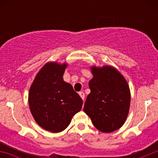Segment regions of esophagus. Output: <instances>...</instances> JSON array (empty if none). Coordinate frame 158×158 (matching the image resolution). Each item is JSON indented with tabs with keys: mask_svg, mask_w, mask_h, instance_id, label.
<instances>
[{
	"mask_svg": "<svg viewBox=\"0 0 158 158\" xmlns=\"http://www.w3.org/2000/svg\"><path fill=\"white\" fill-rule=\"evenodd\" d=\"M79 95H80V96L81 97L82 100H83V101H85V93H84L83 92H80V93H79Z\"/></svg>",
	"mask_w": 158,
	"mask_h": 158,
	"instance_id": "34e87169",
	"label": "esophagus"
}]
</instances>
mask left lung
<instances>
[{"label": "left lung", "instance_id": "8db88e82", "mask_svg": "<svg viewBox=\"0 0 158 158\" xmlns=\"http://www.w3.org/2000/svg\"><path fill=\"white\" fill-rule=\"evenodd\" d=\"M93 77L89 83L90 93L84 111L95 127L104 133L120 128L126 121L131 104V93L124 77L115 68L105 65L91 68Z\"/></svg>", "mask_w": 158, "mask_h": 158}]
</instances>
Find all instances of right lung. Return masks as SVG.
<instances>
[{"instance_id": "right-lung-1", "label": "right lung", "mask_w": 158, "mask_h": 158, "mask_svg": "<svg viewBox=\"0 0 158 158\" xmlns=\"http://www.w3.org/2000/svg\"><path fill=\"white\" fill-rule=\"evenodd\" d=\"M66 66V63L47 62L37 73L29 90V107L35 120L53 133L61 132L69 126L83 104L73 86L63 81Z\"/></svg>"}]
</instances>
